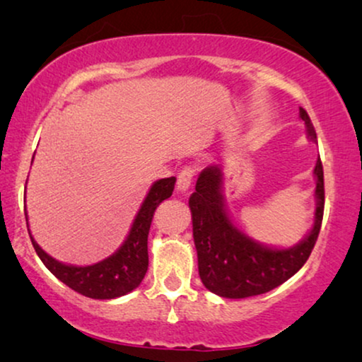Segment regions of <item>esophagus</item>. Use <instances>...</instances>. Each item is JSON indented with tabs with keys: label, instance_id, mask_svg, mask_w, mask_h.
I'll list each match as a JSON object with an SVG mask.
<instances>
[{
	"label": "esophagus",
	"instance_id": "esophagus-1",
	"mask_svg": "<svg viewBox=\"0 0 362 362\" xmlns=\"http://www.w3.org/2000/svg\"><path fill=\"white\" fill-rule=\"evenodd\" d=\"M194 175H196V168L194 166L182 168L180 176H177V182H176L177 191L185 192V191L189 189L191 182H192V180H194Z\"/></svg>",
	"mask_w": 362,
	"mask_h": 362
}]
</instances>
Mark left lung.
Instances as JSON below:
<instances>
[{
    "label": "left lung",
    "instance_id": "8db88e82",
    "mask_svg": "<svg viewBox=\"0 0 362 362\" xmlns=\"http://www.w3.org/2000/svg\"><path fill=\"white\" fill-rule=\"evenodd\" d=\"M306 132L316 141V132L308 113L300 108ZM316 176L315 224L308 235L291 249H270L252 240L232 224L222 196V171L209 166L201 173L196 191L189 197L192 235L197 250V267L202 284L224 298H247L267 293L293 276L313 250L325 211L323 165L318 158Z\"/></svg>",
    "mask_w": 362,
    "mask_h": 362
}]
</instances>
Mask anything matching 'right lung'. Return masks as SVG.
<instances>
[{
	"mask_svg": "<svg viewBox=\"0 0 362 362\" xmlns=\"http://www.w3.org/2000/svg\"><path fill=\"white\" fill-rule=\"evenodd\" d=\"M176 177L156 181L138 211L127 240L115 254L98 264L87 267L66 265L47 255L31 237L33 247L52 275L77 293L95 300H110L130 293L141 284L148 270V232L156 207L175 189ZM26 216V209H24ZM28 221V217H26ZM29 230V229H28Z\"/></svg>",
	"mask_w": 362,
	"mask_h": 362,
	"instance_id": "add662e5",
	"label": "right lung"
}]
</instances>
